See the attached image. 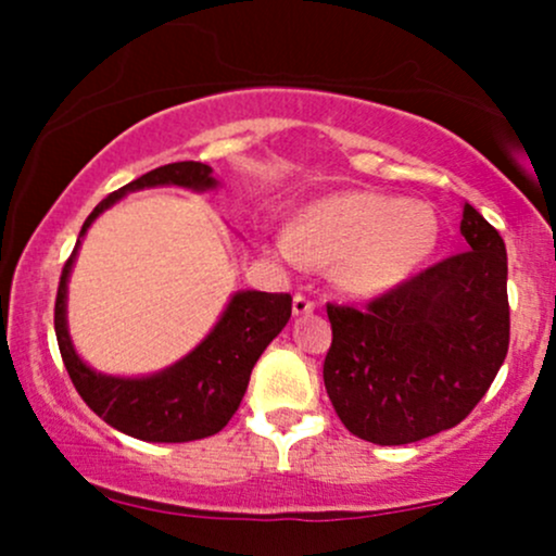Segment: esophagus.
<instances>
[{
	"mask_svg": "<svg viewBox=\"0 0 556 556\" xmlns=\"http://www.w3.org/2000/svg\"><path fill=\"white\" fill-rule=\"evenodd\" d=\"M314 308H316V303L308 295H303V292H298V295L292 298V314H295V316L311 314Z\"/></svg>",
	"mask_w": 556,
	"mask_h": 556,
	"instance_id": "34e87169",
	"label": "esophagus"
}]
</instances>
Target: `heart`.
Here are the masks:
<instances>
[{
  "label": "heart",
  "mask_w": 556,
  "mask_h": 556,
  "mask_svg": "<svg viewBox=\"0 0 556 556\" xmlns=\"http://www.w3.org/2000/svg\"><path fill=\"white\" fill-rule=\"evenodd\" d=\"M437 242L439 216L429 203L353 190L308 203L279 248L290 261L331 266L342 292L366 298L405 282Z\"/></svg>",
  "instance_id": "b5f03b06"
}]
</instances>
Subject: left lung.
Listing matches in <instances>:
<instances>
[{
  "instance_id": "1",
  "label": "left lung",
  "mask_w": 556,
  "mask_h": 556,
  "mask_svg": "<svg viewBox=\"0 0 556 556\" xmlns=\"http://www.w3.org/2000/svg\"><path fill=\"white\" fill-rule=\"evenodd\" d=\"M460 232L468 251L381 292L366 308L327 303L324 387L358 439L392 446L452 429L507 358L504 240L470 203Z\"/></svg>"
}]
</instances>
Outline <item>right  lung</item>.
Returning <instances> with one entry per match:
<instances>
[{
    "label": "right lung",
    "instance_id": "obj_1",
    "mask_svg": "<svg viewBox=\"0 0 556 556\" xmlns=\"http://www.w3.org/2000/svg\"><path fill=\"white\" fill-rule=\"evenodd\" d=\"M154 185L208 190L216 180L212 177V167L203 162H175L146 172L143 177L114 190L93 208L80 229V238L96 216L110 208L114 201H119L130 190L154 188ZM80 238L65 261L60 287H56L54 331L62 361L83 402L117 431L143 439V442H195L225 429L240 407L261 353L290 321L292 298L287 292H238L229 300L212 334L167 371L146 376V379L96 374L73 350L65 321L67 277Z\"/></svg>",
    "mask_w": 556,
    "mask_h": 556
}]
</instances>
